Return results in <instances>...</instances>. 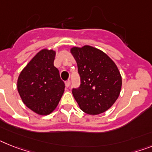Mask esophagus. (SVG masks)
<instances>
[{
    "label": "esophagus",
    "mask_w": 152,
    "mask_h": 152,
    "mask_svg": "<svg viewBox=\"0 0 152 152\" xmlns=\"http://www.w3.org/2000/svg\"><path fill=\"white\" fill-rule=\"evenodd\" d=\"M65 85H66V87L68 88L70 85V80H67V81H66V82H65Z\"/></svg>",
    "instance_id": "34e87169"
}]
</instances>
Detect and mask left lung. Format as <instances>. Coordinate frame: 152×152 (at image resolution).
<instances>
[{
    "label": "left lung",
    "mask_w": 152,
    "mask_h": 152,
    "mask_svg": "<svg viewBox=\"0 0 152 152\" xmlns=\"http://www.w3.org/2000/svg\"><path fill=\"white\" fill-rule=\"evenodd\" d=\"M71 53L80 77V86L72 89L75 100L88 114L104 113L114 104L121 89V76L117 66L104 52L89 45L74 47Z\"/></svg>",
    "instance_id": "8db88e82"
}]
</instances>
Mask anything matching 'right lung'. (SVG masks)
Here are the masks:
<instances>
[{
    "mask_svg": "<svg viewBox=\"0 0 152 152\" xmlns=\"http://www.w3.org/2000/svg\"><path fill=\"white\" fill-rule=\"evenodd\" d=\"M55 56L53 50L40 51L18 80V90L23 103L40 115L52 113L64 92L65 83L54 66Z\"/></svg>",
    "mask_w": 152,
    "mask_h": 152,
    "instance_id": "obj_1",
    "label": "right lung"
}]
</instances>
